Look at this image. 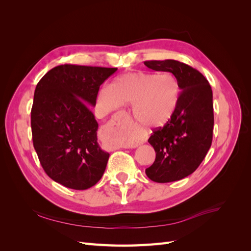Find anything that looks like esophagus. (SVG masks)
<instances>
[{"label":"esophagus","instance_id":"34e87169","mask_svg":"<svg viewBox=\"0 0 251 251\" xmlns=\"http://www.w3.org/2000/svg\"><path fill=\"white\" fill-rule=\"evenodd\" d=\"M109 132V128L108 127H102L101 130H100V137L101 138H104L105 137V135H107V133ZM140 144V141H137V142H135V143H132V144H130V146H127L126 148H132V149H134V148H137L138 146Z\"/></svg>","mask_w":251,"mask_h":251}]
</instances>
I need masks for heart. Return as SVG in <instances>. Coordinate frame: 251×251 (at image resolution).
Listing matches in <instances>:
<instances>
[{
  "label": "heart",
  "instance_id": "1",
  "mask_svg": "<svg viewBox=\"0 0 251 251\" xmlns=\"http://www.w3.org/2000/svg\"><path fill=\"white\" fill-rule=\"evenodd\" d=\"M180 89L172 74L148 72L127 73L103 87L97 94V105L102 112L111 113L132 104L134 115L149 126H162L171 120L179 103ZM141 126L131 123L126 131L114 132L110 146L126 147L140 138Z\"/></svg>",
  "mask_w": 251,
  "mask_h": 251
}]
</instances>
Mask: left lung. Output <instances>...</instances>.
I'll list each match as a JSON object with an SVG mask.
<instances>
[{
	"label": "left lung",
	"mask_w": 251,
	"mask_h": 251,
	"mask_svg": "<svg viewBox=\"0 0 251 251\" xmlns=\"http://www.w3.org/2000/svg\"><path fill=\"white\" fill-rule=\"evenodd\" d=\"M144 65L151 70L172 73L181 90L173 117L148 140L156 151V159L146 174L158 183L178 181L198 169L211 146L212 91L198 70L178 60H150Z\"/></svg>",
	"instance_id": "left-lung-1"
}]
</instances>
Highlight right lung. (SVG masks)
I'll return each mask as SVG.
<instances>
[{"label": "right lung", "mask_w": 251, "mask_h": 251, "mask_svg": "<svg viewBox=\"0 0 251 251\" xmlns=\"http://www.w3.org/2000/svg\"><path fill=\"white\" fill-rule=\"evenodd\" d=\"M117 68L62 65L36 85L31 109L33 147L48 176L72 189L100 180L110 154L97 142L98 90Z\"/></svg>", "instance_id": "right-lung-1"}]
</instances>
